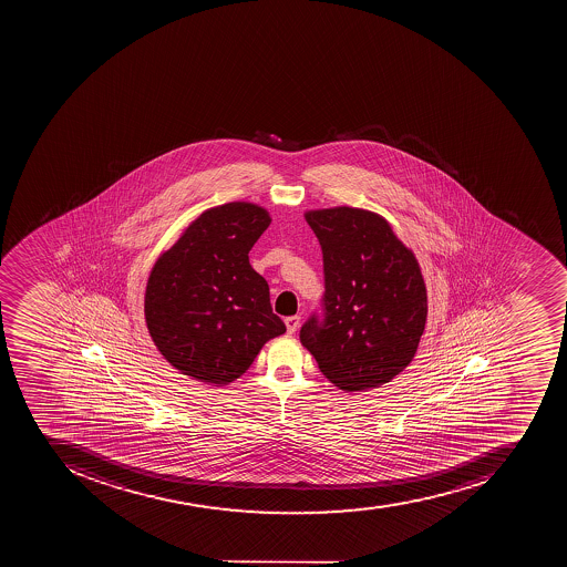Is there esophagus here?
I'll return each instance as SVG.
<instances>
[{"instance_id":"obj_1","label":"esophagus","mask_w":567,"mask_h":567,"mask_svg":"<svg viewBox=\"0 0 567 567\" xmlns=\"http://www.w3.org/2000/svg\"><path fill=\"white\" fill-rule=\"evenodd\" d=\"M299 319H301V317H299V316L286 317V326H287V331H289V333H295V331L298 330Z\"/></svg>"}]
</instances>
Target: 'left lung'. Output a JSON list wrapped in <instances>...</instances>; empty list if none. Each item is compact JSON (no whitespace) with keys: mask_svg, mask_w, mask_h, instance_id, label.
<instances>
[{"mask_svg":"<svg viewBox=\"0 0 567 567\" xmlns=\"http://www.w3.org/2000/svg\"><path fill=\"white\" fill-rule=\"evenodd\" d=\"M322 248L324 319L310 317L299 340L343 392L389 383L410 365L427 319L415 254L372 210H307Z\"/></svg>","mask_w":567,"mask_h":567,"instance_id":"8db88e82","label":"left lung"}]
</instances>
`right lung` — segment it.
Wrapping results in <instances>:
<instances>
[{"label":"right lung","mask_w":567,"mask_h":567,"mask_svg":"<svg viewBox=\"0 0 567 567\" xmlns=\"http://www.w3.org/2000/svg\"><path fill=\"white\" fill-rule=\"evenodd\" d=\"M269 224L268 210L251 202L210 207L154 264L145 321L181 374L225 386L250 369L264 343L286 333L268 281L248 259Z\"/></svg>","instance_id":"obj_1"}]
</instances>
